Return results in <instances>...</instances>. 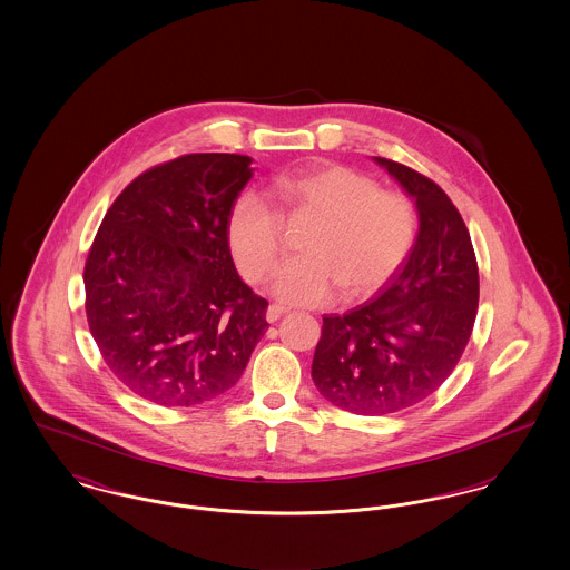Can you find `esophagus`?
I'll use <instances>...</instances> for the list:
<instances>
[{
	"instance_id": "1",
	"label": "esophagus",
	"mask_w": 570,
	"mask_h": 570,
	"mask_svg": "<svg viewBox=\"0 0 570 570\" xmlns=\"http://www.w3.org/2000/svg\"><path fill=\"white\" fill-rule=\"evenodd\" d=\"M286 312H288V309L282 307V305H269V309H267V321L275 323V321H279Z\"/></svg>"
}]
</instances>
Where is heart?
<instances>
[{
    "mask_svg": "<svg viewBox=\"0 0 570 570\" xmlns=\"http://www.w3.org/2000/svg\"><path fill=\"white\" fill-rule=\"evenodd\" d=\"M288 216H314L303 237V256L279 265L269 291L291 305H323L372 295L406 261L416 214L404 194L348 166L323 164L275 181ZM228 249L247 279H261L282 252V216L256 190L237 196L226 219Z\"/></svg>",
    "mask_w": 570,
    "mask_h": 570,
    "instance_id": "obj_1",
    "label": "heart"
}]
</instances>
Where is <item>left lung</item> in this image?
<instances>
[{"mask_svg":"<svg viewBox=\"0 0 570 570\" xmlns=\"http://www.w3.org/2000/svg\"><path fill=\"white\" fill-rule=\"evenodd\" d=\"M419 214L400 269L374 298L323 318L312 380L333 406L380 416L430 397L451 376L479 307V267L451 198L404 164L374 158Z\"/></svg>","mask_w":570,"mask_h":570,"instance_id":"obj_1","label":"left lung"}]
</instances>
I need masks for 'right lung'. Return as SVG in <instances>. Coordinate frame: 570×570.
Listing matches in <instances>:
<instances>
[{
  "mask_svg": "<svg viewBox=\"0 0 570 570\" xmlns=\"http://www.w3.org/2000/svg\"><path fill=\"white\" fill-rule=\"evenodd\" d=\"M249 156L190 154L117 196L85 263V312L110 372L158 406H196L242 379L267 301L226 242Z\"/></svg>",
  "mask_w": 570,
  "mask_h": 570,
  "instance_id": "1",
  "label": "right lung"
}]
</instances>
